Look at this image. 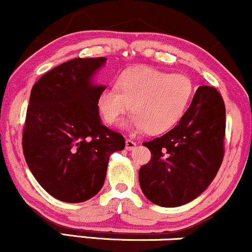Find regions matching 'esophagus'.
<instances>
[{
	"mask_svg": "<svg viewBox=\"0 0 252 252\" xmlns=\"http://www.w3.org/2000/svg\"><path fill=\"white\" fill-rule=\"evenodd\" d=\"M135 146H136V142L132 141V140H128V139H127V140H126V150L127 151L134 150Z\"/></svg>",
	"mask_w": 252,
	"mask_h": 252,
	"instance_id": "obj_1",
	"label": "esophagus"
}]
</instances>
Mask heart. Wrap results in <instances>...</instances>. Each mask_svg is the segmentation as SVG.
Listing matches in <instances>:
<instances>
[{
  "label": "heart",
  "instance_id": "obj_1",
  "mask_svg": "<svg viewBox=\"0 0 252 252\" xmlns=\"http://www.w3.org/2000/svg\"><path fill=\"white\" fill-rule=\"evenodd\" d=\"M192 91L188 77L139 66L121 74L117 90H104L98 98V107L105 121L114 125L132 105L134 116L125 125L132 131L146 129L150 134H160L180 120Z\"/></svg>",
  "mask_w": 252,
  "mask_h": 252
}]
</instances>
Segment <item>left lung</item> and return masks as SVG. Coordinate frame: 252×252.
<instances>
[{
	"label": "left lung",
	"instance_id": "left-lung-1",
	"mask_svg": "<svg viewBox=\"0 0 252 252\" xmlns=\"http://www.w3.org/2000/svg\"><path fill=\"white\" fill-rule=\"evenodd\" d=\"M225 106L219 91L200 86L179 124L144 142L152 159L139 170L145 196L173 208L201 195L219 172L224 155Z\"/></svg>",
	"mask_w": 252,
	"mask_h": 252
}]
</instances>
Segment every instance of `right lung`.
I'll use <instances>...</instances> for the list:
<instances>
[{
    "label": "right lung",
    "instance_id": "obj_1",
    "mask_svg": "<svg viewBox=\"0 0 252 252\" xmlns=\"http://www.w3.org/2000/svg\"><path fill=\"white\" fill-rule=\"evenodd\" d=\"M106 58H74L43 74L32 86L23 128L29 169L49 194L78 203L104 186L110 155L125 148L120 133L102 125L93 76Z\"/></svg>",
    "mask_w": 252,
    "mask_h": 252
}]
</instances>
